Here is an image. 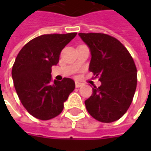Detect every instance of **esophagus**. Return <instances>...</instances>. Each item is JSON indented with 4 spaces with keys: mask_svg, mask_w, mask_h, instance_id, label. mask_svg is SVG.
<instances>
[{
    "mask_svg": "<svg viewBox=\"0 0 151 151\" xmlns=\"http://www.w3.org/2000/svg\"><path fill=\"white\" fill-rule=\"evenodd\" d=\"M81 86H82V83H81V82H79V81H76V88L81 87Z\"/></svg>",
    "mask_w": 151,
    "mask_h": 151,
    "instance_id": "esophagus-1",
    "label": "esophagus"
}]
</instances>
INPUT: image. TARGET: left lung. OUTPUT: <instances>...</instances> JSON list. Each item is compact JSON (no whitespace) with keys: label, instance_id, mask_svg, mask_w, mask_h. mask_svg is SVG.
Wrapping results in <instances>:
<instances>
[{"label":"left lung","instance_id":"obj_1","mask_svg":"<svg viewBox=\"0 0 151 151\" xmlns=\"http://www.w3.org/2000/svg\"><path fill=\"white\" fill-rule=\"evenodd\" d=\"M91 55L89 70L101 82L85 101L91 117L112 123L130 106L137 86V70L130 54L118 39L104 33H79Z\"/></svg>","mask_w":151,"mask_h":151}]
</instances>
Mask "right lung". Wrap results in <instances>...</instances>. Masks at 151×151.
<instances>
[{
  "label": "right lung",
  "instance_id": "add662e5",
  "mask_svg": "<svg viewBox=\"0 0 151 151\" xmlns=\"http://www.w3.org/2000/svg\"><path fill=\"white\" fill-rule=\"evenodd\" d=\"M76 36V32L38 36L24 45L16 58L12 70L15 89L23 107L36 119L49 120L58 116L75 89L72 79L52 81L51 68Z\"/></svg>",
  "mask_w": 151,
  "mask_h": 151
}]
</instances>
